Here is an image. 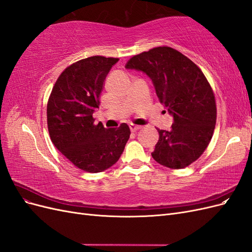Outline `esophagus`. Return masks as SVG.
<instances>
[{"mask_svg": "<svg viewBox=\"0 0 252 252\" xmlns=\"http://www.w3.org/2000/svg\"><path fill=\"white\" fill-rule=\"evenodd\" d=\"M129 127H130V130H131L132 132L138 131V130H140V129H141V126L134 125V124H130V125H129Z\"/></svg>", "mask_w": 252, "mask_h": 252, "instance_id": "esophagus-1", "label": "esophagus"}]
</instances>
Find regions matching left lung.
<instances>
[{
  "label": "left lung",
  "mask_w": 252,
  "mask_h": 252,
  "mask_svg": "<svg viewBox=\"0 0 252 252\" xmlns=\"http://www.w3.org/2000/svg\"><path fill=\"white\" fill-rule=\"evenodd\" d=\"M125 67L148 75L159 102L173 116L170 131L157 128L159 138L152 158L171 169L196 161L209 145L217 122L216 96L203 71L168 46L133 56Z\"/></svg>",
  "instance_id": "left-lung-1"
}]
</instances>
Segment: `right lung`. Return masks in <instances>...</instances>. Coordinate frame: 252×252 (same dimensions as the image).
<instances>
[{
    "mask_svg": "<svg viewBox=\"0 0 252 252\" xmlns=\"http://www.w3.org/2000/svg\"><path fill=\"white\" fill-rule=\"evenodd\" d=\"M118 58L89 57L60 74L47 103V126L55 146L78 168L96 173L118 162L130 136L123 123L118 128L94 124L104 81Z\"/></svg>",
    "mask_w": 252,
    "mask_h": 252,
    "instance_id": "1",
    "label": "right lung"
}]
</instances>
